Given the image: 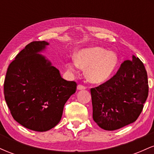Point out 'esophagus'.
Instances as JSON below:
<instances>
[{
    "instance_id": "esophagus-1",
    "label": "esophagus",
    "mask_w": 154,
    "mask_h": 154,
    "mask_svg": "<svg viewBox=\"0 0 154 154\" xmlns=\"http://www.w3.org/2000/svg\"><path fill=\"white\" fill-rule=\"evenodd\" d=\"M77 89L78 90H85L86 89V87L85 85H81L79 84L77 85Z\"/></svg>"
}]
</instances>
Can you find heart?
Masks as SVG:
<instances>
[{
    "label": "heart",
    "mask_w": 154,
    "mask_h": 154,
    "mask_svg": "<svg viewBox=\"0 0 154 154\" xmlns=\"http://www.w3.org/2000/svg\"><path fill=\"white\" fill-rule=\"evenodd\" d=\"M118 63L117 56L100 47L82 49L77 59H72L67 63L69 69L75 72L77 69L87 68L85 75L90 82H102L110 77Z\"/></svg>",
    "instance_id": "heart-1"
}]
</instances>
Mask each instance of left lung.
I'll return each mask as SVG.
<instances>
[{"label": "left lung", "mask_w": 154, "mask_h": 154, "mask_svg": "<svg viewBox=\"0 0 154 154\" xmlns=\"http://www.w3.org/2000/svg\"><path fill=\"white\" fill-rule=\"evenodd\" d=\"M93 118L100 128L115 130L137 120L148 95L143 63L132 56L106 82L91 89Z\"/></svg>", "instance_id": "1"}]
</instances>
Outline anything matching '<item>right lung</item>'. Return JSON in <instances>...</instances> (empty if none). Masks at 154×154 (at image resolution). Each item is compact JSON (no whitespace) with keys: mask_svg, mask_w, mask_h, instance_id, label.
Returning a JSON list of instances; mask_svg holds the SVG:
<instances>
[{"mask_svg":"<svg viewBox=\"0 0 154 154\" xmlns=\"http://www.w3.org/2000/svg\"><path fill=\"white\" fill-rule=\"evenodd\" d=\"M45 41H33L16 56L7 69L4 96L12 116L24 128L45 132L61 119L63 106L77 83L61 78L59 69L38 53Z\"/></svg>","mask_w":154,"mask_h":154,"instance_id":"obj_1","label":"right lung"}]
</instances>
